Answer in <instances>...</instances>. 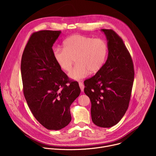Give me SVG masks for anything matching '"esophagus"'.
<instances>
[{
  "label": "esophagus",
  "instance_id": "34e87169",
  "mask_svg": "<svg viewBox=\"0 0 156 156\" xmlns=\"http://www.w3.org/2000/svg\"><path fill=\"white\" fill-rule=\"evenodd\" d=\"M79 86L81 89V91L83 92L84 91V86L83 83L82 82H79Z\"/></svg>",
  "mask_w": 156,
  "mask_h": 156
}]
</instances>
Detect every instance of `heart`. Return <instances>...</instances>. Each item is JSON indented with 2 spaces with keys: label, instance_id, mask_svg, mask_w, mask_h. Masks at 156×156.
<instances>
[{
  "label": "heart",
  "instance_id": "1",
  "mask_svg": "<svg viewBox=\"0 0 156 156\" xmlns=\"http://www.w3.org/2000/svg\"><path fill=\"white\" fill-rule=\"evenodd\" d=\"M107 51V45L103 39L73 34L63 41V48L53 51V57L60 68L66 72L71 69L75 58L76 64L69 75L72 80H80L90 72L96 73L101 69Z\"/></svg>",
  "mask_w": 156,
  "mask_h": 156
}]
</instances>
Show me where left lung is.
<instances>
[{"label":"left lung","instance_id":"8db88e82","mask_svg":"<svg viewBox=\"0 0 156 156\" xmlns=\"http://www.w3.org/2000/svg\"><path fill=\"white\" fill-rule=\"evenodd\" d=\"M101 31L107 41V58L94 76L84 81V91L91 102L93 122L110 128L120 122L128 109L135 73L122 39L112 30Z\"/></svg>","mask_w":156,"mask_h":156}]
</instances>
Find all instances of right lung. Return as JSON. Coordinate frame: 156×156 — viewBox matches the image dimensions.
<instances>
[{
  "label": "right lung",
  "instance_id": "1",
  "mask_svg": "<svg viewBox=\"0 0 156 156\" xmlns=\"http://www.w3.org/2000/svg\"><path fill=\"white\" fill-rule=\"evenodd\" d=\"M60 31L43 30L30 37L22 55L23 93L35 119L48 129L58 130L71 122L70 105L79 96L78 82L70 81L53 57Z\"/></svg>",
  "mask_w": 156,
  "mask_h": 156
}]
</instances>
